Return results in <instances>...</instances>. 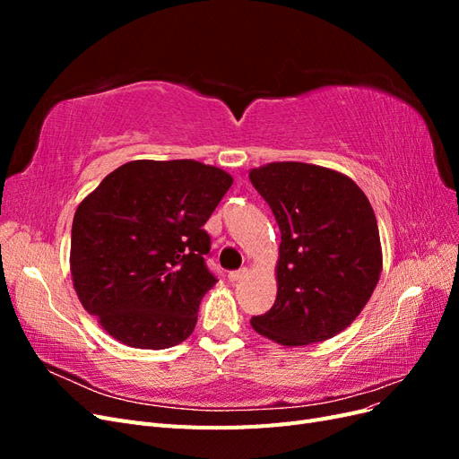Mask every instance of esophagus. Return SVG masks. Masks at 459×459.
<instances>
[{"mask_svg": "<svg viewBox=\"0 0 459 459\" xmlns=\"http://www.w3.org/2000/svg\"><path fill=\"white\" fill-rule=\"evenodd\" d=\"M245 275H247V268H241V270L230 272V273H228V280H230V283H238V281H241V280H243Z\"/></svg>", "mask_w": 459, "mask_h": 459, "instance_id": "34e87169", "label": "esophagus"}]
</instances>
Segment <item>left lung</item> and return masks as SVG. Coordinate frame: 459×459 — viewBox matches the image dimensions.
Masks as SVG:
<instances>
[{
	"label": "left lung",
	"mask_w": 459,
	"mask_h": 459,
	"mask_svg": "<svg viewBox=\"0 0 459 459\" xmlns=\"http://www.w3.org/2000/svg\"><path fill=\"white\" fill-rule=\"evenodd\" d=\"M281 231L277 297L251 325L283 346L327 341L368 304L383 270L373 208L349 176L307 162H270L248 172Z\"/></svg>",
	"instance_id": "8db88e82"
}]
</instances>
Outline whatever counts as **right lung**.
Segmentation results:
<instances>
[{
    "label": "right lung",
    "instance_id": "1",
    "mask_svg": "<svg viewBox=\"0 0 459 459\" xmlns=\"http://www.w3.org/2000/svg\"><path fill=\"white\" fill-rule=\"evenodd\" d=\"M231 184L226 170L191 159L130 160L78 204L73 285L110 337L162 351L191 335L216 283L203 226Z\"/></svg>",
    "mask_w": 459,
    "mask_h": 459
}]
</instances>
